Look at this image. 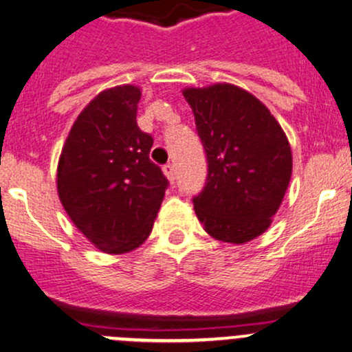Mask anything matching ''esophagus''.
I'll list each match as a JSON object with an SVG mask.
<instances>
[{
    "label": "esophagus",
    "mask_w": 352,
    "mask_h": 352,
    "mask_svg": "<svg viewBox=\"0 0 352 352\" xmlns=\"http://www.w3.org/2000/svg\"><path fill=\"white\" fill-rule=\"evenodd\" d=\"M162 171H164L166 177H168V179L171 181V183H175V179H176V169H175V164H171V162H169V164H166L164 168H162Z\"/></svg>",
    "instance_id": "1"
}]
</instances>
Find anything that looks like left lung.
Here are the masks:
<instances>
[{
  "instance_id": "obj_1",
  "label": "left lung",
  "mask_w": 352,
  "mask_h": 352,
  "mask_svg": "<svg viewBox=\"0 0 352 352\" xmlns=\"http://www.w3.org/2000/svg\"><path fill=\"white\" fill-rule=\"evenodd\" d=\"M208 175L192 198L198 220L217 240L247 243L277 213L292 175L287 135L270 111L230 84L186 89Z\"/></svg>"
}]
</instances>
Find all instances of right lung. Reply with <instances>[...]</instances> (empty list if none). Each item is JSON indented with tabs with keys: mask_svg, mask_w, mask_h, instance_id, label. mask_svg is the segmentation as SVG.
I'll use <instances>...</instances> for the list:
<instances>
[{
	"mask_svg": "<svg viewBox=\"0 0 352 352\" xmlns=\"http://www.w3.org/2000/svg\"><path fill=\"white\" fill-rule=\"evenodd\" d=\"M141 90L100 92L77 117L58 161V196L70 220L105 253L149 236L169 181L149 160L153 135L135 120Z\"/></svg>",
	"mask_w": 352,
	"mask_h": 352,
	"instance_id": "add662e5",
	"label": "right lung"
}]
</instances>
